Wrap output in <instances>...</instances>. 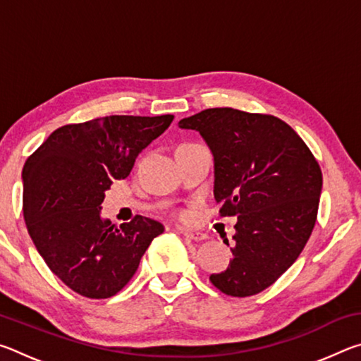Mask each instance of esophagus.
<instances>
[{
	"label": "esophagus",
	"mask_w": 361,
	"mask_h": 361,
	"mask_svg": "<svg viewBox=\"0 0 361 361\" xmlns=\"http://www.w3.org/2000/svg\"><path fill=\"white\" fill-rule=\"evenodd\" d=\"M181 234L185 235V239L188 240H194V242H200L207 239V234L204 232H189V231H181Z\"/></svg>",
	"instance_id": "1"
}]
</instances>
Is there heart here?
I'll list each match as a JSON object with an SVG mask.
<instances>
[{"mask_svg":"<svg viewBox=\"0 0 361 361\" xmlns=\"http://www.w3.org/2000/svg\"><path fill=\"white\" fill-rule=\"evenodd\" d=\"M180 215H181L183 218H186V216H188V213H186V212H181V213H180Z\"/></svg>","mask_w":361,"mask_h":361,"instance_id":"b5f03b06","label":"heart"}]
</instances>
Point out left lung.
I'll list each match as a JSON object with an SVG mask.
<instances>
[{
  "instance_id": "1",
  "label": "left lung",
  "mask_w": 361,
  "mask_h": 361,
  "mask_svg": "<svg viewBox=\"0 0 361 361\" xmlns=\"http://www.w3.org/2000/svg\"><path fill=\"white\" fill-rule=\"evenodd\" d=\"M215 157L219 215L237 216L232 261L210 282L228 296L258 295L301 255L317 221L322 170L282 119L234 108L204 109L180 121ZM229 247V242H226Z\"/></svg>"
}]
</instances>
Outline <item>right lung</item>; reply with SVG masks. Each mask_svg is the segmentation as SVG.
Masks as SVG:
<instances>
[{
  "mask_svg": "<svg viewBox=\"0 0 361 361\" xmlns=\"http://www.w3.org/2000/svg\"><path fill=\"white\" fill-rule=\"evenodd\" d=\"M173 116H106L66 124L27 159L23 219L47 267L78 295L106 299L137 272L164 226L137 215L116 228L100 218L105 191L130 173L138 152Z\"/></svg>",
  "mask_w": 361,
  "mask_h": 361,
  "instance_id": "add662e5",
  "label": "right lung"
}]
</instances>
